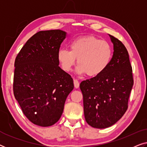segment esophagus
Here are the masks:
<instances>
[{"mask_svg":"<svg viewBox=\"0 0 147 147\" xmlns=\"http://www.w3.org/2000/svg\"><path fill=\"white\" fill-rule=\"evenodd\" d=\"M74 87H75L76 88H79L80 83H79V82H78L77 80H76V79L74 80Z\"/></svg>","mask_w":147,"mask_h":147,"instance_id":"esophagus-1","label":"esophagus"}]
</instances>
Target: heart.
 <instances>
[{"mask_svg": "<svg viewBox=\"0 0 147 147\" xmlns=\"http://www.w3.org/2000/svg\"><path fill=\"white\" fill-rule=\"evenodd\" d=\"M70 51L61 49L57 59L62 69L70 72L77 59V72L96 77L107 69L111 62L112 49L109 43L94 36H84L74 39L69 44Z\"/></svg>", "mask_w": 147, "mask_h": 147, "instance_id": "b5f03b06", "label": "heart"}]
</instances>
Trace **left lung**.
<instances>
[{
	"instance_id": "8db88e82",
	"label": "left lung",
	"mask_w": 147,
	"mask_h": 147,
	"mask_svg": "<svg viewBox=\"0 0 147 147\" xmlns=\"http://www.w3.org/2000/svg\"><path fill=\"white\" fill-rule=\"evenodd\" d=\"M109 36L114 46L109 66L100 75L80 85L86 121L96 128L110 127L122 117L134 84L127 49L120 40Z\"/></svg>"
}]
</instances>
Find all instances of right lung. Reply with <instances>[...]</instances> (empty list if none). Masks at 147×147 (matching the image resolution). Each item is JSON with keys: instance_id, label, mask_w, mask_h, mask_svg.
I'll list each match as a JSON object with an SVG mask.
<instances>
[{"instance_id": "obj_1", "label": "right lung", "mask_w": 147, "mask_h": 147, "mask_svg": "<svg viewBox=\"0 0 147 147\" xmlns=\"http://www.w3.org/2000/svg\"><path fill=\"white\" fill-rule=\"evenodd\" d=\"M67 35L41 31L30 38L15 61L13 92L26 117L36 125L55 124L63 113L74 81L59 66L57 53Z\"/></svg>"}]
</instances>
